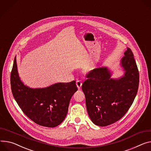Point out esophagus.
Listing matches in <instances>:
<instances>
[{
    "instance_id": "1",
    "label": "esophagus",
    "mask_w": 151,
    "mask_h": 151,
    "mask_svg": "<svg viewBox=\"0 0 151 151\" xmlns=\"http://www.w3.org/2000/svg\"><path fill=\"white\" fill-rule=\"evenodd\" d=\"M76 85H77V86L78 89H80V88H81V86H82V81L77 80L76 81Z\"/></svg>"
}]
</instances>
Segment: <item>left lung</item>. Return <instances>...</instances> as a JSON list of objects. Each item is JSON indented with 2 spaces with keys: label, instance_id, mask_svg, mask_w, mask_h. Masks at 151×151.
<instances>
[{
  "label": "left lung",
  "instance_id": "1",
  "mask_svg": "<svg viewBox=\"0 0 151 151\" xmlns=\"http://www.w3.org/2000/svg\"><path fill=\"white\" fill-rule=\"evenodd\" d=\"M124 54L121 60L124 76L112 79L107 68H98L86 74L82 84L88 115L97 126H106L122 119L137 95L139 73L134 56L129 48Z\"/></svg>",
  "mask_w": 151,
  "mask_h": 151
}]
</instances>
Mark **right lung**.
I'll return each instance as SVG.
<instances>
[{
  "instance_id": "add662e5",
  "label": "right lung",
  "mask_w": 151,
  "mask_h": 151,
  "mask_svg": "<svg viewBox=\"0 0 151 151\" xmlns=\"http://www.w3.org/2000/svg\"><path fill=\"white\" fill-rule=\"evenodd\" d=\"M10 82L13 97L22 111L34 123L48 127H55L64 120L69 101L78 89L76 81L45 88L32 89L24 85L19 77L16 57Z\"/></svg>"
}]
</instances>
